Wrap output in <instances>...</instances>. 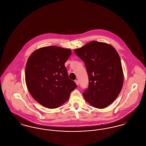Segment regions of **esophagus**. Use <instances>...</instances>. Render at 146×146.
<instances>
[{
    "mask_svg": "<svg viewBox=\"0 0 146 146\" xmlns=\"http://www.w3.org/2000/svg\"><path fill=\"white\" fill-rule=\"evenodd\" d=\"M75 82L76 84V85L78 86V83H79V82H78V80H75Z\"/></svg>",
    "mask_w": 146,
    "mask_h": 146,
    "instance_id": "obj_1",
    "label": "esophagus"
}]
</instances>
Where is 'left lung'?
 <instances>
[{
  "label": "left lung",
  "instance_id": "1",
  "mask_svg": "<svg viewBox=\"0 0 146 146\" xmlns=\"http://www.w3.org/2000/svg\"><path fill=\"white\" fill-rule=\"evenodd\" d=\"M74 51L86 66L88 87L82 93L86 101L97 108L111 104L119 94L123 73L119 56L112 45L92 41Z\"/></svg>",
  "mask_w": 146,
  "mask_h": 146
}]
</instances>
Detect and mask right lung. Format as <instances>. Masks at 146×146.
<instances>
[{
    "label": "right lung",
    "mask_w": 146,
    "mask_h": 146,
    "mask_svg": "<svg viewBox=\"0 0 146 146\" xmlns=\"http://www.w3.org/2000/svg\"><path fill=\"white\" fill-rule=\"evenodd\" d=\"M71 50L51 46L34 51L25 68V82L32 97L48 108L66 102L77 85L68 78L65 63Z\"/></svg>",
    "instance_id": "add662e5"
}]
</instances>
